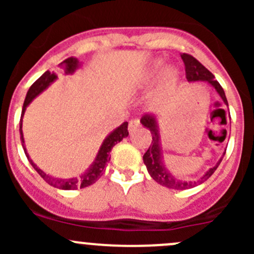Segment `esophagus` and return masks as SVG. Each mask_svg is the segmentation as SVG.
<instances>
[{"label": "esophagus", "instance_id": "34e87169", "mask_svg": "<svg viewBox=\"0 0 254 254\" xmlns=\"http://www.w3.org/2000/svg\"><path fill=\"white\" fill-rule=\"evenodd\" d=\"M140 127H141V123H140L139 118H134V119H131L129 122V131L130 132H134L135 130L139 129Z\"/></svg>", "mask_w": 254, "mask_h": 254}]
</instances>
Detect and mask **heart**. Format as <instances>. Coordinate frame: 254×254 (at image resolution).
I'll return each instance as SVG.
<instances>
[{
  "label": "heart",
  "mask_w": 254,
  "mask_h": 254,
  "mask_svg": "<svg viewBox=\"0 0 254 254\" xmlns=\"http://www.w3.org/2000/svg\"><path fill=\"white\" fill-rule=\"evenodd\" d=\"M163 67H165V65H163V63L161 60L153 61V63L148 66L147 70H145V72L141 75V77L139 79V83L141 84V86H147V84L152 83V82L160 76V73L162 72ZM178 78L179 75L175 68H168V70H166L165 72H163L162 77H161L160 84H158V93H167L171 89L175 88L177 82H178Z\"/></svg>",
  "instance_id": "1"
}]
</instances>
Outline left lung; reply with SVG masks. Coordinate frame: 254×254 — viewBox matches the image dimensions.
<instances>
[{
    "mask_svg": "<svg viewBox=\"0 0 254 254\" xmlns=\"http://www.w3.org/2000/svg\"><path fill=\"white\" fill-rule=\"evenodd\" d=\"M182 60H183L184 66H186V77L189 82H195V81H207L219 93V96L221 97V99L224 101V103L229 107L227 103L226 96H225V92L222 89V87L220 86L219 82L215 79V76L210 72L205 66L201 65L195 58H193L189 54H182ZM140 122L142 123V125L145 127H147L151 131L152 135V141H151L150 147L146 151L145 155H143V163L146 165L147 168V172L150 173V176L152 177L153 181L157 182L161 186L166 187V188L170 189H176V190H184V189H189L195 187L196 184L204 183L206 179H209L212 176V173L216 171V168L219 167L220 162L222 161L224 156L220 158L219 162L216 163V166L212 168H210L209 171L201 177L199 181L195 182H186L182 181V179H177L166 170V167L162 163V151H161V145H160V134H158L157 129V122H156V118L151 114H145L141 118ZM226 152V150H225ZM225 155V153H224Z\"/></svg>",
    "mask_w": 254,
    "mask_h": 254,
    "instance_id": "obj_1",
    "label": "left lung"
}]
</instances>
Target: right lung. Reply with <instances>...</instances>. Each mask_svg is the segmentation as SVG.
<instances>
[{"label": "right lung", "mask_w": 254, "mask_h": 254, "mask_svg": "<svg viewBox=\"0 0 254 254\" xmlns=\"http://www.w3.org/2000/svg\"><path fill=\"white\" fill-rule=\"evenodd\" d=\"M78 66H79V63H78L77 59L73 58V56H71V58H67L66 60H64L63 63L59 65V67H60L61 70L66 73V75H68V73H72L73 71L78 67ZM56 78H58V75H56L54 71L53 72L47 71V72L43 73V75L40 76V77L38 78L37 81L32 84V86H30L29 91H28V93H27V97H25L24 104H23L22 115H20V122H19L20 142H22L23 150H24L25 156H27L29 163L33 166V168H34V170L39 173V176L42 177V178L44 179L48 184L55 187V188L64 189V190H72V189H77V188H86V187L92 186L93 183H96V182L101 178L102 175H103V172H104V167H106L107 162H108V161H111V156H109V153H111L112 148L114 147V145H117L118 142H120L123 139H124V137H127V135H129V131H127V122L123 123L119 127H117L114 131L111 132V134L106 137V140H104L103 143H102L101 148H99L98 155H97L93 165H92L91 167H89L88 170L83 173V175L79 176L78 178L59 179V178H54V177L44 173L39 167H37V165H35V163L30 160L29 155L27 153V148H25V146H24V139H23V132H22V119H23V115H24L25 108H27L28 104H29L30 102H32L33 99L38 96V94L42 93V92L47 88L49 84L53 83Z\"/></svg>", "instance_id": "right-lung-1"}]
</instances>
